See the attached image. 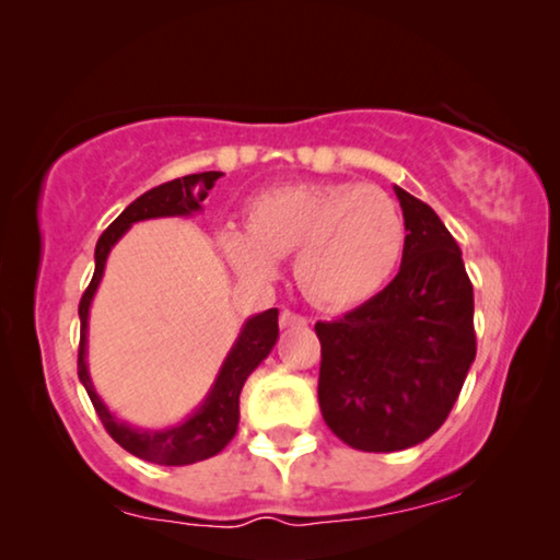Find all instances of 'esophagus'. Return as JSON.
I'll return each mask as SVG.
<instances>
[{
  "mask_svg": "<svg viewBox=\"0 0 560 560\" xmlns=\"http://www.w3.org/2000/svg\"><path fill=\"white\" fill-rule=\"evenodd\" d=\"M279 325H281V329H287V327H304L306 319L299 317V314H294V312L283 310L281 317H279Z\"/></svg>",
  "mask_w": 560,
  "mask_h": 560,
  "instance_id": "esophagus-1",
  "label": "esophagus"
}]
</instances>
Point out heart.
I'll use <instances>...</instances> for the list:
<instances>
[{"instance_id":"b5f03b06","label":"heart","mask_w":560,"mask_h":560,"mask_svg":"<svg viewBox=\"0 0 560 560\" xmlns=\"http://www.w3.org/2000/svg\"><path fill=\"white\" fill-rule=\"evenodd\" d=\"M406 246L404 212L360 183H291L254 195L246 231H218V248L241 277L271 281L294 255L302 294L322 310L373 299L396 273Z\"/></svg>"}]
</instances>
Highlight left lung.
<instances>
[{"mask_svg": "<svg viewBox=\"0 0 560 560\" xmlns=\"http://www.w3.org/2000/svg\"><path fill=\"white\" fill-rule=\"evenodd\" d=\"M393 190L408 231L398 277L345 317L314 325L322 419L360 452H400L439 431L477 352L459 246L427 202Z\"/></svg>", "mask_w": 560, "mask_h": 560, "instance_id": "8db88e82", "label": "left lung"}]
</instances>
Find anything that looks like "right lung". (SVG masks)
Instances as JSON below:
<instances>
[{
    "label": "right lung",
    "mask_w": 560,
    "mask_h": 560,
    "mask_svg": "<svg viewBox=\"0 0 560 560\" xmlns=\"http://www.w3.org/2000/svg\"><path fill=\"white\" fill-rule=\"evenodd\" d=\"M223 172H198V175H187L172 183H164L154 190L141 195L126 208L112 225L106 228L96 243V271L85 289V294L78 304V317H81V348H78V377H81L85 393H89L93 408H96L98 419L116 444L124 446L126 452L139 456V459L164 464V467H183V464H195L210 459L218 452H223L228 441L235 436L238 429V398L243 383L248 375L269 358L273 345L279 340V310H266L254 314L243 322L238 337H235L233 348L220 365L215 381H212L208 396L200 400V406L179 423L164 429H139L131 423L121 421L119 416L112 413V408L104 404V398L96 393V385L89 373V314L93 296L104 279V269L108 254L121 235L129 231L133 223L156 218H190L202 210V200L215 185V179Z\"/></svg>",
    "instance_id": "1"
}]
</instances>
